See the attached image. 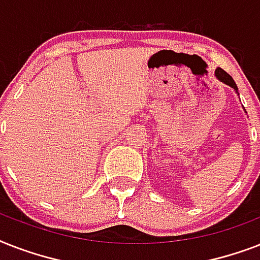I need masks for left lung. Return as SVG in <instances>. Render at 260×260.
<instances>
[{"mask_svg":"<svg viewBox=\"0 0 260 260\" xmlns=\"http://www.w3.org/2000/svg\"><path fill=\"white\" fill-rule=\"evenodd\" d=\"M216 77H217V78L220 79L221 82H224L225 85H230L231 87H234V89L238 91V86H236V83H235V81L232 79V77H231V75L228 74L226 71H224L222 69H220V67H218L217 70H216Z\"/></svg>","mask_w":260,"mask_h":260,"instance_id":"8db88e82","label":"left lung"}]
</instances>
